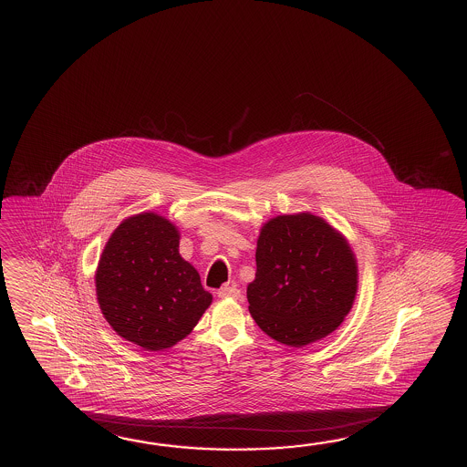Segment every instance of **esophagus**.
Instances as JSON below:
<instances>
[{"mask_svg":"<svg viewBox=\"0 0 467 467\" xmlns=\"http://www.w3.org/2000/svg\"><path fill=\"white\" fill-rule=\"evenodd\" d=\"M219 297H231V299H238L241 297V291H239L236 285H224V287H221L218 291Z\"/></svg>","mask_w":467,"mask_h":467,"instance_id":"1","label":"esophagus"}]
</instances>
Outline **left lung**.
Here are the masks:
<instances>
[{
	"label": "left lung",
	"mask_w": 467,
	"mask_h": 467,
	"mask_svg": "<svg viewBox=\"0 0 467 467\" xmlns=\"http://www.w3.org/2000/svg\"><path fill=\"white\" fill-rule=\"evenodd\" d=\"M356 291L351 248L324 219L285 214L263 226L248 301L267 336L295 348L321 339L343 323Z\"/></svg>",
	"instance_id": "1"
}]
</instances>
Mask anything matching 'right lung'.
<instances>
[{"label": "right lung", "mask_w": 467, "mask_h": 467, "mask_svg": "<svg viewBox=\"0 0 467 467\" xmlns=\"http://www.w3.org/2000/svg\"><path fill=\"white\" fill-rule=\"evenodd\" d=\"M96 295L116 333L146 351L182 341L213 299L180 254L178 229L154 213L115 229L98 265Z\"/></svg>", "instance_id": "add662e5"}]
</instances>
